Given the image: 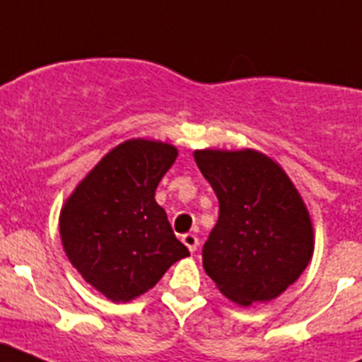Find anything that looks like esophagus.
Here are the masks:
<instances>
[{
	"label": "esophagus",
	"mask_w": 362,
	"mask_h": 362,
	"mask_svg": "<svg viewBox=\"0 0 362 362\" xmlns=\"http://www.w3.org/2000/svg\"><path fill=\"white\" fill-rule=\"evenodd\" d=\"M181 241L185 243V246H187L190 252H196L197 246H199V239H197V235H194V233H185L183 238H181Z\"/></svg>",
	"instance_id": "34e87169"
}]
</instances>
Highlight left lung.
I'll return each mask as SVG.
<instances>
[{
	"mask_svg": "<svg viewBox=\"0 0 362 362\" xmlns=\"http://www.w3.org/2000/svg\"><path fill=\"white\" fill-rule=\"evenodd\" d=\"M219 201L203 246V267L241 306L267 303L296 283L313 254V226L286 172L257 150H196Z\"/></svg>",
	"mask_w": 362,
	"mask_h": 362,
	"instance_id": "obj_1",
	"label": "left lung"
}]
</instances>
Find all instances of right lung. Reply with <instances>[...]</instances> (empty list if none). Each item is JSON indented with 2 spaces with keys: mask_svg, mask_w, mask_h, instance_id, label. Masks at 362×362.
Segmentation results:
<instances>
[{
  "mask_svg": "<svg viewBox=\"0 0 362 362\" xmlns=\"http://www.w3.org/2000/svg\"><path fill=\"white\" fill-rule=\"evenodd\" d=\"M175 158L174 145L129 139L112 148L63 204L59 233L66 257L114 303L148 292L175 261L190 255L153 197Z\"/></svg>",
  "mask_w": 362,
  "mask_h": 362,
  "instance_id": "right-lung-1",
  "label": "right lung"
}]
</instances>
